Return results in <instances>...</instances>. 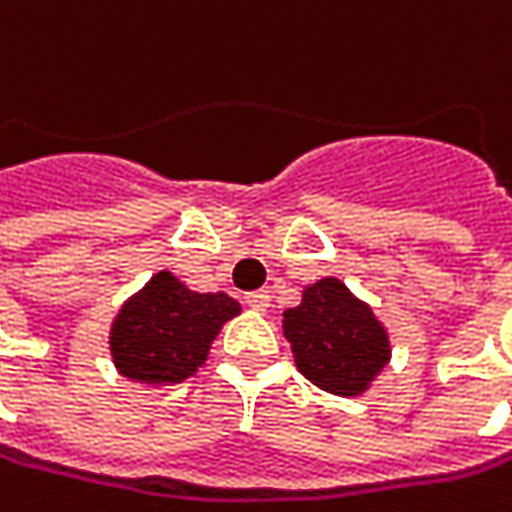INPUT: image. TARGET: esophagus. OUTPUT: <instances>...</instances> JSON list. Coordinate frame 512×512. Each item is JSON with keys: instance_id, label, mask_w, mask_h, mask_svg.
I'll use <instances>...</instances> for the list:
<instances>
[{"instance_id": "esophagus-1", "label": "esophagus", "mask_w": 512, "mask_h": 512, "mask_svg": "<svg viewBox=\"0 0 512 512\" xmlns=\"http://www.w3.org/2000/svg\"><path fill=\"white\" fill-rule=\"evenodd\" d=\"M244 305H247V308H253V311H268L270 294L268 291H253V294L244 296Z\"/></svg>"}]
</instances>
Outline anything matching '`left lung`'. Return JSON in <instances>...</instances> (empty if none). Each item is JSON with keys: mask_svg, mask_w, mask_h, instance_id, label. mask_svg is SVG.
<instances>
[{"mask_svg": "<svg viewBox=\"0 0 512 512\" xmlns=\"http://www.w3.org/2000/svg\"><path fill=\"white\" fill-rule=\"evenodd\" d=\"M296 369L322 392L363 395L392 360L386 325L337 276L302 291V302L282 314Z\"/></svg>", "mask_w": 512, "mask_h": 512, "instance_id": "left-lung-1", "label": "left lung"}]
</instances>
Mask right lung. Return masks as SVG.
Returning a JSON list of instances; mask_svg holds the SVG:
<instances>
[{"mask_svg": "<svg viewBox=\"0 0 512 512\" xmlns=\"http://www.w3.org/2000/svg\"><path fill=\"white\" fill-rule=\"evenodd\" d=\"M242 314L227 296L198 294L175 273L158 270L117 311L109 351L120 377L143 386H175L204 366L221 325Z\"/></svg>", "mask_w": 512, "mask_h": 512, "instance_id": "right-lung-1", "label": "right lung"}]
</instances>
